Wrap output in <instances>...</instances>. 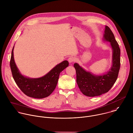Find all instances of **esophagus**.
<instances>
[{
	"label": "esophagus",
	"mask_w": 133,
	"mask_h": 133,
	"mask_svg": "<svg viewBox=\"0 0 133 133\" xmlns=\"http://www.w3.org/2000/svg\"><path fill=\"white\" fill-rule=\"evenodd\" d=\"M68 61L69 63H72V62L75 61V58L73 56H70V57H69L68 58Z\"/></svg>",
	"instance_id": "34e87169"
}]
</instances>
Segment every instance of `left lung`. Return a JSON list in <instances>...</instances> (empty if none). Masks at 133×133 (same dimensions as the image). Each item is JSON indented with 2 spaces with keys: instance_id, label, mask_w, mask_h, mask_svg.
I'll list each match as a JSON object with an SVG mask.
<instances>
[{
  "instance_id": "obj_1",
  "label": "left lung",
  "mask_w": 133,
  "mask_h": 133,
  "mask_svg": "<svg viewBox=\"0 0 133 133\" xmlns=\"http://www.w3.org/2000/svg\"><path fill=\"white\" fill-rule=\"evenodd\" d=\"M103 40L110 42L112 49V65L102 75H96L85 70L78 63L74 65L77 75V83L81 92L85 96L95 97L108 92L116 82L120 68V49L110 29L106 26Z\"/></svg>"
}]
</instances>
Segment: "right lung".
<instances>
[{
    "label": "right lung",
    "mask_w": 133,
    "mask_h": 133,
    "mask_svg": "<svg viewBox=\"0 0 133 133\" xmlns=\"http://www.w3.org/2000/svg\"><path fill=\"white\" fill-rule=\"evenodd\" d=\"M14 47L12 50L10 65L13 78L17 85L29 97L41 99L49 96L56 87L60 73L68 66V62L63 61L41 77L30 78L22 75L17 67L14 59Z\"/></svg>",
    "instance_id": "1"
}]
</instances>
